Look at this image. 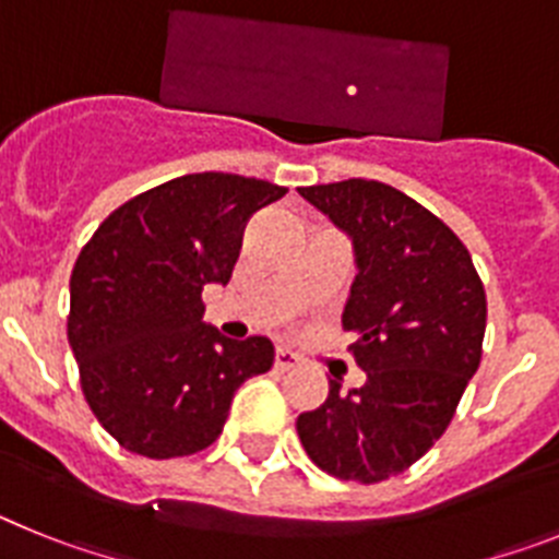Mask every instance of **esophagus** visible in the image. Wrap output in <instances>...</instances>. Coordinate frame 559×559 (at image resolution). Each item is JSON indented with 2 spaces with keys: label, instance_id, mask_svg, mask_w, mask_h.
<instances>
[{
  "label": "esophagus",
  "instance_id": "esophagus-1",
  "mask_svg": "<svg viewBox=\"0 0 559 559\" xmlns=\"http://www.w3.org/2000/svg\"><path fill=\"white\" fill-rule=\"evenodd\" d=\"M296 364H299V358H296L290 349L285 347H276L274 353V367L280 369V372H288V369H296Z\"/></svg>",
  "mask_w": 559,
  "mask_h": 559
}]
</instances>
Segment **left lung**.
<instances>
[{
    "mask_svg": "<svg viewBox=\"0 0 559 559\" xmlns=\"http://www.w3.org/2000/svg\"><path fill=\"white\" fill-rule=\"evenodd\" d=\"M353 240L355 280L341 328L367 383L299 414L316 467L378 484L412 467L445 433L481 360L487 296L471 251L437 215L383 181L299 187Z\"/></svg>",
    "mask_w": 559,
    "mask_h": 559,
    "instance_id": "left-lung-1",
    "label": "left lung"
}]
</instances>
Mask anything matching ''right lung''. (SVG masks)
<instances>
[{
	"label": "right lung",
	"instance_id": "right-lung-1",
	"mask_svg": "<svg viewBox=\"0 0 559 559\" xmlns=\"http://www.w3.org/2000/svg\"><path fill=\"white\" fill-rule=\"evenodd\" d=\"M285 187L190 173L114 210L69 280V347L97 423L126 451L190 456L212 445L240 383L269 372L263 335L226 338L201 290L226 285L246 221Z\"/></svg>",
	"mask_w": 559,
	"mask_h": 559
}]
</instances>
